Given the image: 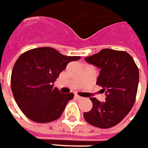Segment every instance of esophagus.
I'll list each match as a JSON object with an SVG mask.
<instances>
[{"label": "esophagus", "instance_id": "esophagus-1", "mask_svg": "<svg viewBox=\"0 0 148 148\" xmlns=\"http://www.w3.org/2000/svg\"><path fill=\"white\" fill-rule=\"evenodd\" d=\"M75 98L76 99H81L82 97H80L79 95H75Z\"/></svg>", "mask_w": 148, "mask_h": 148}]
</instances>
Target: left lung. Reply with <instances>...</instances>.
Segmentation results:
<instances>
[{"instance_id":"obj_1","label":"left lung","mask_w":148,"mask_h":148,"mask_svg":"<svg viewBox=\"0 0 148 148\" xmlns=\"http://www.w3.org/2000/svg\"><path fill=\"white\" fill-rule=\"evenodd\" d=\"M101 71L96 84L102 87L106 99L104 102L90 98L93 106L84 117L91 125L100 129L112 128L122 121L134 105L139 69L131 55L125 51L103 49L98 53L85 58Z\"/></svg>"}]
</instances>
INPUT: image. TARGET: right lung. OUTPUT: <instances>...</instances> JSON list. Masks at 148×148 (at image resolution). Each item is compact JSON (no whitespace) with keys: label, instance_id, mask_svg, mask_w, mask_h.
<instances>
[{"label":"right lung","instance_id":"obj_1","mask_svg":"<svg viewBox=\"0 0 148 148\" xmlns=\"http://www.w3.org/2000/svg\"><path fill=\"white\" fill-rule=\"evenodd\" d=\"M79 56H64L51 47L30 49L20 55L11 75V88L17 105L34 122L58 119L73 93L61 94L53 83L71 61Z\"/></svg>","mask_w":148,"mask_h":148}]
</instances>
